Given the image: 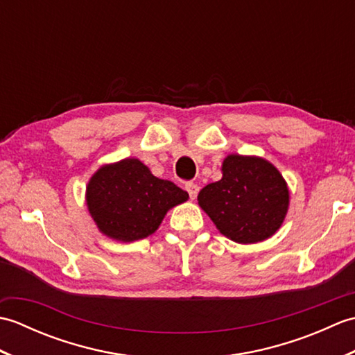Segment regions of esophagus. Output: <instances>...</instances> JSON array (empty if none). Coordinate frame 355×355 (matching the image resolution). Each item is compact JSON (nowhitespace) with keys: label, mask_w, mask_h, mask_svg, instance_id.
<instances>
[{"label":"esophagus","mask_w":355,"mask_h":355,"mask_svg":"<svg viewBox=\"0 0 355 355\" xmlns=\"http://www.w3.org/2000/svg\"><path fill=\"white\" fill-rule=\"evenodd\" d=\"M186 191H187V193H189L191 200H195V198H197L198 192H200V186L195 184V183H187L186 184Z\"/></svg>","instance_id":"esophagus-1"}]
</instances>
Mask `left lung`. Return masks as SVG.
Returning <instances> with one entry per match:
<instances>
[{"mask_svg": "<svg viewBox=\"0 0 355 355\" xmlns=\"http://www.w3.org/2000/svg\"><path fill=\"white\" fill-rule=\"evenodd\" d=\"M223 178L202 187L198 205L225 238L238 244L268 239L281 229L290 206L282 173L256 155L230 154L221 166Z\"/></svg>", "mask_w": 355, "mask_h": 355, "instance_id": "1", "label": "left lung"}]
</instances>
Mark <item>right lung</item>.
<instances>
[{
    "instance_id": "right-lung-1",
    "label": "right lung",
    "mask_w": 355,
    "mask_h": 355,
    "mask_svg": "<svg viewBox=\"0 0 355 355\" xmlns=\"http://www.w3.org/2000/svg\"><path fill=\"white\" fill-rule=\"evenodd\" d=\"M187 198V192L153 175L139 158L101 166L85 192L88 212L97 229L120 243L153 235L164 215Z\"/></svg>"
}]
</instances>
